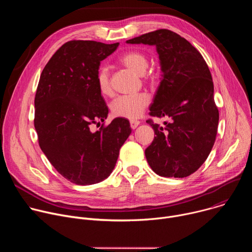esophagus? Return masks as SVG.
<instances>
[{
  "instance_id": "34e87169",
  "label": "esophagus",
  "mask_w": 252,
  "mask_h": 252,
  "mask_svg": "<svg viewBox=\"0 0 252 252\" xmlns=\"http://www.w3.org/2000/svg\"><path fill=\"white\" fill-rule=\"evenodd\" d=\"M139 124H140L139 121H130V127L132 129H134V128H136L139 126Z\"/></svg>"
}]
</instances>
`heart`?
<instances>
[{
	"instance_id": "b5f03b06",
	"label": "heart",
	"mask_w": 252,
	"mask_h": 252,
	"mask_svg": "<svg viewBox=\"0 0 252 252\" xmlns=\"http://www.w3.org/2000/svg\"><path fill=\"white\" fill-rule=\"evenodd\" d=\"M120 63L136 76H142L146 73L149 65L147 57L140 52L130 51L120 58ZM96 86L102 96H111L113 89L110 83L109 73L105 68H100L96 76ZM150 97L147 94H138L135 95H124L116 98L111 110L115 117L127 120L137 119L149 105Z\"/></svg>"
}]
</instances>
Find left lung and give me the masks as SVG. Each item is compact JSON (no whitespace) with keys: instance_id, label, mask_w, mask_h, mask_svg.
<instances>
[{"instance_id":"left-lung-1","label":"left lung","mask_w":252,"mask_h":252,"mask_svg":"<svg viewBox=\"0 0 252 252\" xmlns=\"http://www.w3.org/2000/svg\"><path fill=\"white\" fill-rule=\"evenodd\" d=\"M126 44L156 47L161 78L150 115L170 119L165 127L147 121L156 134L145 152L147 160L160 176L187 177L206 160L218 132L220 114L209 68L189 41L169 30L141 34Z\"/></svg>"}]
</instances>
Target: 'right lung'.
I'll return each instance as SVG.
<instances>
[{
    "label": "right lung",
    "instance_id": "right-lung-1",
    "mask_svg": "<svg viewBox=\"0 0 252 252\" xmlns=\"http://www.w3.org/2000/svg\"><path fill=\"white\" fill-rule=\"evenodd\" d=\"M118 47L94 41L63 44L44 67L35 93L33 123L40 148L59 173L79 186L110 176L131 132L124 118L91 130L109 114L96 76L100 62Z\"/></svg>",
    "mask_w": 252,
    "mask_h": 252
}]
</instances>
